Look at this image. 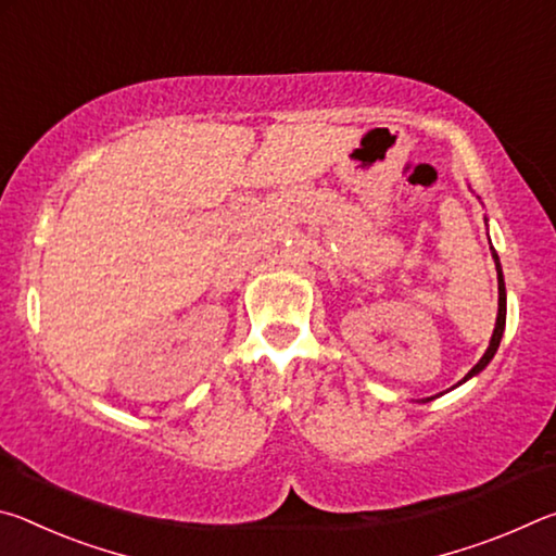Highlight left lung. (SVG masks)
<instances>
[{
    "instance_id": "1",
    "label": "left lung",
    "mask_w": 556,
    "mask_h": 556,
    "mask_svg": "<svg viewBox=\"0 0 556 556\" xmlns=\"http://www.w3.org/2000/svg\"><path fill=\"white\" fill-rule=\"evenodd\" d=\"M493 260H495V269H497V318H495V328H493V336H491V343H488V351L483 353V357L481 361H478L473 368L468 370V375L460 382H466V380H470L473 378V375H478L481 372L488 363L493 361V355L497 353V345H501V338H503V331H505V281H503V269H501V262H497V255H495V250H493ZM458 382V384H460ZM421 402H429V397L427 400H421Z\"/></svg>"
}]
</instances>
